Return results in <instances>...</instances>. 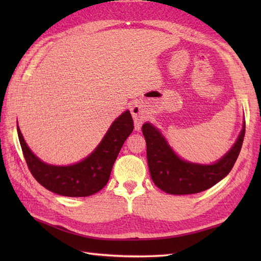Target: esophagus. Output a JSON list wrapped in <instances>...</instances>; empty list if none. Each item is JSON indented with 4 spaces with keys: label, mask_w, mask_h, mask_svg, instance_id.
Returning a JSON list of instances; mask_svg holds the SVG:
<instances>
[{
    "label": "esophagus",
    "mask_w": 261,
    "mask_h": 261,
    "mask_svg": "<svg viewBox=\"0 0 261 261\" xmlns=\"http://www.w3.org/2000/svg\"><path fill=\"white\" fill-rule=\"evenodd\" d=\"M131 113L134 115L135 119V127L136 130H140L141 124L143 123V121L146 119V113H145V109H143L141 103H135L131 108Z\"/></svg>",
    "instance_id": "esophagus-1"
}]
</instances>
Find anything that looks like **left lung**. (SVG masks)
<instances>
[{
  "label": "left lung",
  "mask_w": 261,
  "mask_h": 261,
  "mask_svg": "<svg viewBox=\"0 0 261 261\" xmlns=\"http://www.w3.org/2000/svg\"><path fill=\"white\" fill-rule=\"evenodd\" d=\"M246 123L234 146L213 165H197L180 159L171 150L162 134L150 123L142 125L147 145V160L151 179L160 190L175 195L206 191L228 175L239 156Z\"/></svg>",
  "instance_id": "8db88e82"
}]
</instances>
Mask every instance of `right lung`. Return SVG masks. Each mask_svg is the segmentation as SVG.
Instances as JSON below:
<instances>
[{
  "label": "right lung",
  "instance_id": "1",
  "mask_svg": "<svg viewBox=\"0 0 261 261\" xmlns=\"http://www.w3.org/2000/svg\"><path fill=\"white\" fill-rule=\"evenodd\" d=\"M134 127L130 111H125L110 126L94 152L71 166H51L42 163L28 148L19 125L18 136L28 168L39 184L58 195L83 197L93 195L107 185L115 159Z\"/></svg>",
  "mask_w": 261,
  "mask_h": 261
}]
</instances>
